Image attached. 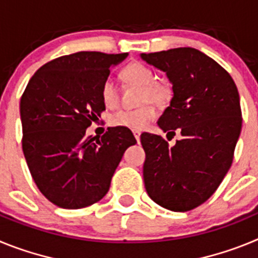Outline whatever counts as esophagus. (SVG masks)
I'll use <instances>...</instances> for the list:
<instances>
[{
	"mask_svg": "<svg viewBox=\"0 0 258 258\" xmlns=\"http://www.w3.org/2000/svg\"><path fill=\"white\" fill-rule=\"evenodd\" d=\"M133 134H134V137H136L137 142H140V141H141V132L134 131V132H133Z\"/></svg>",
	"mask_w": 258,
	"mask_h": 258,
	"instance_id": "obj_1",
	"label": "esophagus"
}]
</instances>
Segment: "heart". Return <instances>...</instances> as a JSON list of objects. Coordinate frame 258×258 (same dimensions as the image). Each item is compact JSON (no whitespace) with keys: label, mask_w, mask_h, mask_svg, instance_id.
Returning <instances> with one entry per match:
<instances>
[{"label":"heart","mask_w":258,"mask_h":258,"mask_svg":"<svg viewBox=\"0 0 258 258\" xmlns=\"http://www.w3.org/2000/svg\"><path fill=\"white\" fill-rule=\"evenodd\" d=\"M122 76L126 81L141 88L138 102L142 106L134 109H117L109 116V124L132 131H143L156 117V108L152 102L166 103L172 97V89L165 81H156L154 71L140 61L127 64L122 70ZM101 97L107 107H113L117 103V86L111 76H107L102 83Z\"/></svg>","instance_id":"1"}]
</instances>
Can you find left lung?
Segmentation results:
<instances>
[{
	"instance_id": "obj_1",
	"label": "left lung",
	"mask_w": 258,
	"mask_h": 258,
	"mask_svg": "<svg viewBox=\"0 0 258 258\" xmlns=\"http://www.w3.org/2000/svg\"><path fill=\"white\" fill-rule=\"evenodd\" d=\"M165 72L173 98L157 125L181 133L169 147L163 137L145 133L143 179L149 197L173 212H187L209 199L229 172L241 131L234 80L225 68L192 47L141 54Z\"/></svg>"
}]
</instances>
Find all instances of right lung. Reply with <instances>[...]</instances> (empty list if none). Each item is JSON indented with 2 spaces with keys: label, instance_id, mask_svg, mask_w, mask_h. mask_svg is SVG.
I'll return each mask as SVG.
<instances>
[{
  "label": "right lung",
  "instance_id": "add662e5",
  "mask_svg": "<svg viewBox=\"0 0 258 258\" xmlns=\"http://www.w3.org/2000/svg\"><path fill=\"white\" fill-rule=\"evenodd\" d=\"M127 56L79 51L47 61L20 99L23 152L32 178L49 202L79 209L99 202L125 150L137 141L129 129L108 127L101 138L86 127L106 109L101 97L109 67Z\"/></svg>",
  "mask_w": 258,
  "mask_h": 258
}]
</instances>
